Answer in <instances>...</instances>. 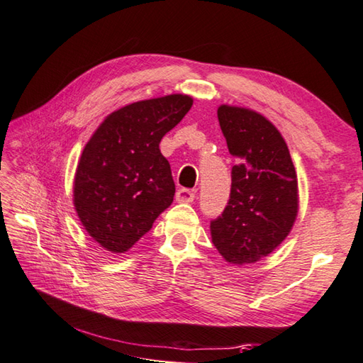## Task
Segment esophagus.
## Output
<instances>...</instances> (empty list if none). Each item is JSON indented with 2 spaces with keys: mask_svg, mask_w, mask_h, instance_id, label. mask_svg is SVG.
I'll return each instance as SVG.
<instances>
[{
  "mask_svg": "<svg viewBox=\"0 0 363 363\" xmlns=\"http://www.w3.org/2000/svg\"><path fill=\"white\" fill-rule=\"evenodd\" d=\"M195 198V191L189 189H179L176 191V201L179 203H191Z\"/></svg>",
  "mask_w": 363,
  "mask_h": 363,
  "instance_id": "esophagus-1",
  "label": "esophagus"
}]
</instances>
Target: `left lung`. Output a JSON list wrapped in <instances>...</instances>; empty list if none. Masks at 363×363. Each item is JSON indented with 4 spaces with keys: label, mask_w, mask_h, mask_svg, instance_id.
I'll return each instance as SVG.
<instances>
[{
    "label": "left lung",
    "mask_w": 363,
    "mask_h": 363,
    "mask_svg": "<svg viewBox=\"0 0 363 363\" xmlns=\"http://www.w3.org/2000/svg\"><path fill=\"white\" fill-rule=\"evenodd\" d=\"M217 116L236 165L228 204L211 222L212 242L228 262L250 264L272 253L293 228L296 168L280 132L259 113L220 105Z\"/></svg>",
    "instance_id": "left-lung-1"
}]
</instances>
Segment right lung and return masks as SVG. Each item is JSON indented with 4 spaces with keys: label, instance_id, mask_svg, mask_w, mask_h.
<instances>
[{
    "label": "right lung",
    "instance_id": "obj_1",
    "mask_svg": "<svg viewBox=\"0 0 363 363\" xmlns=\"http://www.w3.org/2000/svg\"><path fill=\"white\" fill-rule=\"evenodd\" d=\"M184 94L133 102L113 111L84 146L74 204L84 230L111 253H124L152 228L174 196L159 145L191 108Z\"/></svg>",
    "mask_w": 363,
    "mask_h": 363
}]
</instances>
